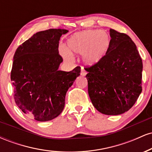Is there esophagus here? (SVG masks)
Wrapping results in <instances>:
<instances>
[{
    "mask_svg": "<svg viewBox=\"0 0 152 152\" xmlns=\"http://www.w3.org/2000/svg\"><path fill=\"white\" fill-rule=\"evenodd\" d=\"M86 71H85V69H83V68H81V75L82 76H86Z\"/></svg>",
    "mask_w": 152,
    "mask_h": 152,
    "instance_id": "esophagus-1",
    "label": "esophagus"
}]
</instances>
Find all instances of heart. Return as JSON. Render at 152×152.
Segmentation results:
<instances>
[{
  "label": "heart",
  "mask_w": 152,
  "mask_h": 152,
  "mask_svg": "<svg viewBox=\"0 0 152 152\" xmlns=\"http://www.w3.org/2000/svg\"><path fill=\"white\" fill-rule=\"evenodd\" d=\"M110 46L111 36L103 30L75 33L67 41L69 50L76 55H82V60L88 66H94L100 61L109 51ZM59 50L66 60H71V53L66 47L61 46Z\"/></svg>",
  "instance_id": "1"
}]
</instances>
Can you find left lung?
<instances>
[{
  "label": "left lung",
  "instance_id": "1",
  "mask_svg": "<svg viewBox=\"0 0 152 152\" xmlns=\"http://www.w3.org/2000/svg\"><path fill=\"white\" fill-rule=\"evenodd\" d=\"M111 46L99 63L86 67L88 95L94 107L106 115L129 111L142 93V60L128 35L110 29Z\"/></svg>",
  "mask_w": 152,
  "mask_h": 152
}]
</instances>
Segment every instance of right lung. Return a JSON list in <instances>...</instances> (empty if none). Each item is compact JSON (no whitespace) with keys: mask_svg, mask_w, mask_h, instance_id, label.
Listing matches in <instances>:
<instances>
[{"mask_svg":"<svg viewBox=\"0 0 152 152\" xmlns=\"http://www.w3.org/2000/svg\"><path fill=\"white\" fill-rule=\"evenodd\" d=\"M68 32L53 28L40 31L15 52L10 79L15 104L36 121H50L62 112L66 92L80 75V66L69 72L58 70L63 61L59 40Z\"/></svg>","mask_w":152,"mask_h":152,"instance_id":"obj_1","label":"right lung"}]
</instances>
